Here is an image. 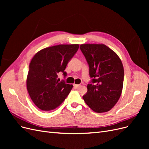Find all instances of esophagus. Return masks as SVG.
Instances as JSON below:
<instances>
[{
  "label": "esophagus",
  "mask_w": 149,
  "mask_h": 149,
  "mask_svg": "<svg viewBox=\"0 0 149 149\" xmlns=\"http://www.w3.org/2000/svg\"><path fill=\"white\" fill-rule=\"evenodd\" d=\"M73 86H74V87H75V88H78V87L79 86H80V84H74Z\"/></svg>",
  "instance_id": "obj_1"
}]
</instances>
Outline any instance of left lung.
Returning <instances> with one entry per match:
<instances>
[{
    "instance_id": "1",
    "label": "left lung",
    "mask_w": 149,
    "mask_h": 149,
    "mask_svg": "<svg viewBox=\"0 0 149 149\" xmlns=\"http://www.w3.org/2000/svg\"><path fill=\"white\" fill-rule=\"evenodd\" d=\"M80 49L87 61L91 78L84 102L96 112H105L113 107L121 95L124 68L119 57L103 44H83Z\"/></svg>"
}]
</instances>
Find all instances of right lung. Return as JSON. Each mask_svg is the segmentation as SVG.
Returning a JSON list of instances; mask_svg holds the SVG:
<instances>
[{
  "label": "right lung",
  "mask_w": 149,
  "mask_h": 149,
  "mask_svg": "<svg viewBox=\"0 0 149 149\" xmlns=\"http://www.w3.org/2000/svg\"><path fill=\"white\" fill-rule=\"evenodd\" d=\"M79 48V45H59L44 48L31 60L26 78V88L35 104L43 111L58 107L70 93L73 85L59 82L58 74L65 71L68 62Z\"/></svg>",
  "instance_id": "add662e5"
}]
</instances>
